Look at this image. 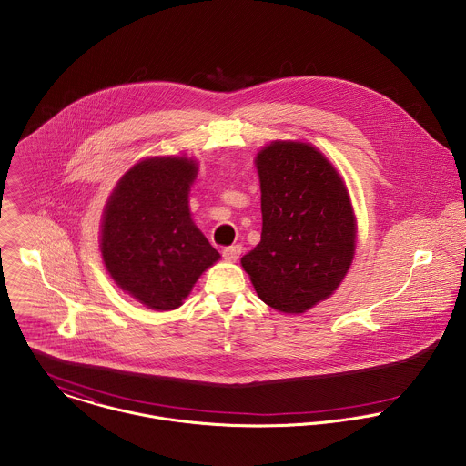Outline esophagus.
I'll return each instance as SVG.
<instances>
[{"label": "esophagus", "instance_id": "34e87169", "mask_svg": "<svg viewBox=\"0 0 466 466\" xmlns=\"http://www.w3.org/2000/svg\"><path fill=\"white\" fill-rule=\"evenodd\" d=\"M240 255H242V246H229V248L222 249V257L228 262H237L240 258Z\"/></svg>", "mask_w": 466, "mask_h": 466}]
</instances>
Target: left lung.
Masks as SVG:
<instances>
[{
	"mask_svg": "<svg viewBox=\"0 0 466 466\" xmlns=\"http://www.w3.org/2000/svg\"><path fill=\"white\" fill-rule=\"evenodd\" d=\"M255 161L262 240L242 257V267L264 303L301 314L330 298L351 266V200L332 163L310 143L272 141Z\"/></svg>",
	"mask_w": 466,
	"mask_h": 466,
	"instance_id": "8db88e82",
	"label": "left lung"
}]
</instances>
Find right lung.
<instances>
[{"label":"right lung","instance_id":"add662e5","mask_svg":"<svg viewBox=\"0 0 466 466\" xmlns=\"http://www.w3.org/2000/svg\"><path fill=\"white\" fill-rule=\"evenodd\" d=\"M198 163L188 157H148L136 163L109 196L100 251L116 285L152 310L183 305L200 274L220 255L188 208Z\"/></svg>","mask_w":466,"mask_h":466}]
</instances>
